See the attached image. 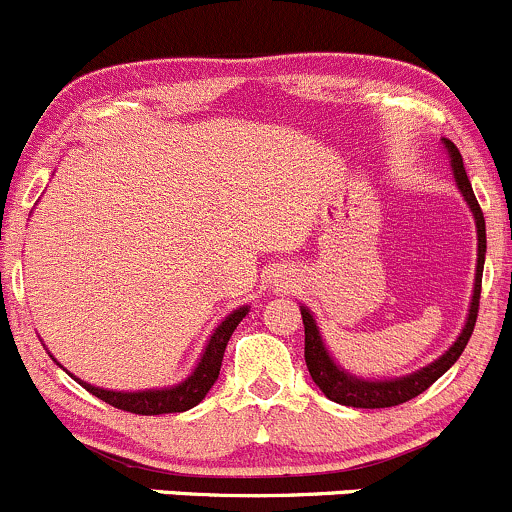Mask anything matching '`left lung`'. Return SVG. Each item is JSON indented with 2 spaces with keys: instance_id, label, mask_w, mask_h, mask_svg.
I'll use <instances>...</instances> for the list:
<instances>
[{
  "instance_id": "left-lung-1",
  "label": "left lung",
  "mask_w": 512,
  "mask_h": 512,
  "mask_svg": "<svg viewBox=\"0 0 512 512\" xmlns=\"http://www.w3.org/2000/svg\"><path fill=\"white\" fill-rule=\"evenodd\" d=\"M444 148L449 153V163H452L454 183L459 188L461 197L469 205L471 214H474L476 222V239H478V251H476V276H474V293H471L469 302V315H466L464 327H461L459 337L454 339V344L444 351L442 356L432 361V364L417 368V371L408 373V376L398 378H361L356 373H349L334 361V356L329 354L327 344H324L320 327H317L315 315L310 312V307L300 305L302 324H305V361L307 371H310L315 386L327 395L329 400L339 405H349V408H393V405L408 403V400L420 395L422 390H427L437 381L439 376L449 371L456 364V359L461 356V351L469 344L471 332H474L476 315H478V300H481V278H483V261H486V219H483L481 207L471 188L469 178H466L464 161H461V153L449 139H442Z\"/></svg>"
}]
</instances>
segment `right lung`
Masks as SVG:
<instances>
[{"instance_id": "add662e5", "label": "right lung", "mask_w": 512, "mask_h": 512, "mask_svg": "<svg viewBox=\"0 0 512 512\" xmlns=\"http://www.w3.org/2000/svg\"><path fill=\"white\" fill-rule=\"evenodd\" d=\"M249 310H251L249 305L236 307V310L229 312V315L212 329L210 339H207L205 349H202L200 359H197V364L190 371V376L183 378L180 383H175V386L146 388V390H109V388L92 386V383H87V381H80V378H75L73 373H70V376H73L82 388L90 390L95 398H100V400H104V403L112 405V408L136 412V415L185 412V410L195 408L197 403H202V400H205V395L210 393L214 381L219 378V368H222L227 342L232 339L236 324L249 315Z\"/></svg>"}]
</instances>
